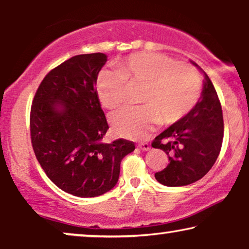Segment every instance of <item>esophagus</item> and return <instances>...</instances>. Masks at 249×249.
<instances>
[{
  "label": "esophagus",
  "mask_w": 249,
  "mask_h": 249,
  "mask_svg": "<svg viewBox=\"0 0 249 249\" xmlns=\"http://www.w3.org/2000/svg\"><path fill=\"white\" fill-rule=\"evenodd\" d=\"M138 148L143 150V151H148V150L150 149V144H149V143H145V142L144 143H139Z\"/></svg>",
  "instance_id": "obj_1"
}]
</instances>
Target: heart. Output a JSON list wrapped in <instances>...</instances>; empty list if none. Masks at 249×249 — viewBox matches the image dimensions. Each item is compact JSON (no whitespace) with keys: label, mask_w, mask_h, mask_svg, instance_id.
<instances>
[{"label":"heart","mask_w":249,"mask_h":249,"mask_svg":"<svg viewBox=\"0 0 249 249\" xmlns=\"http://www.w3.org/2000/svg\"><path fill=\"white\" fill-rule=\"evenodd\" d=\"M128 86L143 87V106L122 108L111 115L110 124L117 135L141 140L159 122L169 125L186 116L201 96L202 80L193 65L164 54H131L117 63V71H105L98 78L101 105L107 109L121 106Z\"/></svg>","instance_id":"obj_1"}]
</instances>
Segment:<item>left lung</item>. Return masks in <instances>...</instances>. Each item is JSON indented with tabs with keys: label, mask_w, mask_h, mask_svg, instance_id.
I'll return each mask as SVG.
<instances>
[{
	"label": "left lung",
	"mask_w": 249,
	"mask_h": 249,
	"mask_svg": "<svg viewBox=\"0 0 249 249\" xmlns=\"http://www.w3.org/2000/svg\"><path fill=\"white\" fill-rule=\"evenodd\" d=\"M202 72L204 85L197 104L184 118L156 136L151 144L169 158L168 166L155 174L156 179L166 186H185L201 179L214 164L221 150V104L211 80Z\"/></svg>",
	"instance_id": "obj_1"
}]
</instances>
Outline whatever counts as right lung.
I'll return each instance as SVG.
<instances>
[{
  "mask_svg": "<svg viewBox=\"0 0 249 249\" xmlns=\"http://www.w3.org/2000/svg\"><path fill=\"white\" fill-rule=\"evenodd\" d=\"M103 53L76 55L48 72L30 110L31 144L47 177L66 193L94 197L110 191L132 141L104 143L108 126L96 83Z\"/></svg>",
  "mask_w": 249,
  "mask_h": 249,
  "instance_id": "right-lung-1",
  "label": "right lung"
}]
</instances>
